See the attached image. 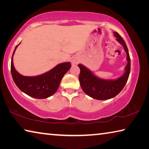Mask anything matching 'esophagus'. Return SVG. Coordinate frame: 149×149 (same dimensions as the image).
Instances as JSON below:
<instances>
[{"label": "esophagus", "instance_id": "esophagus-1", "mask_svg": "<svg viewBox=\"0 0 149 149\" xmlns=\"http://www.w3.org/2000/svg\"><path fill=\"white\" fill-rule=\"evenodd\" d=\"M72 63H73V64H77V62L76 61V60H73Z\"/></svg>", "mask_w": 149, "mask_h": 149}]
</instances>
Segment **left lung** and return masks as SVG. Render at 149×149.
Segmentation results:
<instances>
[{"mask_svg":"<svg viewBox=\"0 0 149 149\" xmlns=\"http://www.w3.org/2000/svg\"><path fill=\"white\" fill-rule=\"evenodd\" d=\"M116 40L124 48L127 53V64L125 66V72L122 76L116 80H105L96 77L90 70L81 64H78L80 68L79 80L81 87L85 93L89 97L97 100H107L119 94L127 81L129 77L131 60L127 45L124 40L117 32L114 33Z\"/></svg>","mask_w":149,"mask_h":149,"instance_id":"8db88e82","label":"left lung"}]
</instances>
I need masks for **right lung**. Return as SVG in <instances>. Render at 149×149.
<instances>
[{"instance_id":"right-lung-1","label":"right lung","mask_w":149,"mask_h":149,"mask_svg":"<svg viewBox=\"0 0 149 149\" xmlns=\"http://www.w3.org/2000/svg\"><path fill=\"white\" fill-rule=\"evenodd\" d=\"M17 47V45L14 50L11 60V74L17 87L22 92L35 99H46L54 94L62 77L71 68V63H62L49 72L38 76H24L14 67L13 55Z\"/></svg>"}]
</instances>
